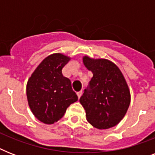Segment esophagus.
<instances>
[{
  "instance_id": "obj_1",
  "label": "esophagus",
  "mask_w": 155,
  "mask_h": 155,
  "mask_svg": "<svg viewBox=\"0 0 155 155\" xmlns=\"http://www.w3.org/2000/svg\"><path fill=\"white\" fill-rule=\"evenodd\" d=\"M83 94V92L82 91H80V92H77V96H78V98H80V97L82 96Z\"/></svg>"
}]
</instances>
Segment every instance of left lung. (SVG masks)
<instances>
[{"mask_svg": "<svg viewBox=\"0 0 155 155\" xmlns=\"http://www.w3.org/2000/svg\"><path fill=\"white\" fill-rule=\"evenodd\" d=\"M83 63L93 74L89 87L80 99L86 119L99 130L113 127L122 120L130 106L127 82L119 68L108 59L84 55Z\"/></svg>", "mask_w": 155, "mask_h": 155, "instance_id": "obj_1", "label": "left lung"}]
</instances>
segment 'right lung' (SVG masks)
Listing matches in <instances>:
<instances>
[{"instance_id":"obj_1","label":"right lung","mask_w":155,"mask_h":155,"mask_svg":"<svg viewBox=\"0 0 155 155\" xmlns=\"http://www.w3.org/2000/svg\"><path fill=\"white\" fill-rule=\"evenodd\" d=\"M71 57L62 53L50 54L35 68L26 84L28 104L41 122L52 125L63 117L78 97L68 78L62 74Z\"/></svg>"}]
</instances>
